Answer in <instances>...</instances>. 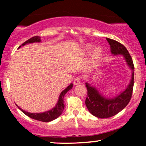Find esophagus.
<instances>
[{"label":"esophagus","instance_id":"esophagus-1","mask_svg":"<svg viewBox=\"0 0 146 146\" xmlns=\"http://www.w3.org/2000/svg\"><path fill=\"white\" fill-rule=\"evenodd\" d=\"M80 82H81V78L80 77H76L73 80V84H80Z\"/></svg>","mask_w":146,"mask_h":146}]
</instances>
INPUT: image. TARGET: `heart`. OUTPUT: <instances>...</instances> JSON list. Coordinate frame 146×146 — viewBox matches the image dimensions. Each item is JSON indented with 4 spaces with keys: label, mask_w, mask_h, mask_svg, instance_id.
Returning a JSON list of instances; mask_svg holds the SVG:
<instances>
[{
    "label": "heart",
    "mask_w": 146,
    "mask_h": 146,
    "mask_svg": "<svg viewBox=\"0 0 146 146\" xmlns=\"http://www.w3.org/2000/svg\"><path fill=\"white\" fill-rule=\"evenodd\" d=\"M91 46L88 45L86 47V49L87 51H90L91 49ZM102 48L100 47H96L95 48L94 50L93 51V53H92V58H93V61H97L100 59V58L102 56Z\"/></svg>",
    "instance_id": "1"
}]
</instances>
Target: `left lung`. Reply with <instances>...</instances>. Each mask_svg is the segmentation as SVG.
<instances>
[{"instance_id":"8db88e82","label":"left lung","mask_w":146,"mask_h":146,"mask_svg":"<svg viewBox=\"0 0 146 146\" xmlns=\"http://www.w3.org/2000/svg\"><path fill=\"white\" fill-rule=\"evenodd\" d=\"M110 46V52L113 56L121 55L132 71L131 80L127 88L119 95L113 98H108L102 95L95 86L86 83L88 96L85 104L89 112L98 118H108L117 115L128 105L132 97L134 86V66L132 59L126 48L115 40L106 38Z\"/></svg>"}]
</instances>
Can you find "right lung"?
Instances as JSON below:
<instances>
[{"label": "right lung", "mask_w": 146, "mask_h": 146, "mask_svg": "<svg viewBox=\"0 0 146 146\" xmlns=\"http://www.w3.org/2000/svg\"><path fill=\"white\" fill-rule=\"evenodd\" d=\"M40 37L39 36H34L32 37L31 38L25 42L23 44H22L21 46L18 47L19 48L21 46H24V45L27 44H30V43H33V42H40ZM73 88V84H71L69 86L66 87L64 90L60 93L59 99H58V101L57 102L56 106L54 108H53L52 109L48 110V111L44 112V113H31L29 112H27L25 110H23L21 108H20L19 106H18V108L23 112V113L25 114L27 116L29 117L30 118L33 119L38 120V121H40L43 122H48L53 121V120L56 119L58 118V117H60L61 115V114L62 113L64 108V97L65 94L69 90H71Z\"/></svg>", "instance_id": "add662e5"}]
</instances>
